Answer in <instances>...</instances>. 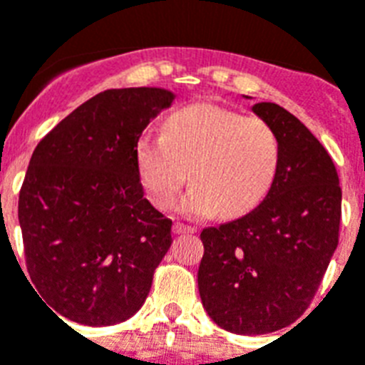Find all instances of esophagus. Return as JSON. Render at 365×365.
I'll list each match as a JSON object with an SVG mask.
<instances>
[{"instance_id":"1","label":"esophagus","mask_w":365,"mask_h":365,"mask_svg":"<svg viewBox=\"0 0 365 365\" xmlns=\"http://www.w3.org/2000/svg\"><path fill=\"white\" fill-rule=\"evenodd\" d=\"M173 233H177V235H185V233H195V227H192V225L179 224V222H177V224L173 225Z\"/></svg>"}]
</instances>
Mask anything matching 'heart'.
<instances>
[{
	"label": "heart",
	"instance_id": "heart-1",
	"mask_svg": "<svg viewBox=\"0 0 365 365\" xmlns=\"http://www.w3.org/2000/svg\"><path fill=\"white\" fill-rule=\"evenodd\" d=\"M138 173L150 203L171 209L182 186H194L180 203L192 218H237L254 209L272 186L279 160L276 132L261 117L216 104H194L168 117L164 135L138 143Z\"/></svg>",
	"mask_w": 365,
	"mask_h": 365
}]
</instances>
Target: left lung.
<instances>
[{"instance_id":"1","label":"left lung","mask_w":365,"mask_h":365,"mask_svg":"<svg viewBox=\"0 0 365 365\" xmlns=\"http://www.w3.org/2000/svg\"><path fill=\"white\" fill-rule=\"evenodd\" d=\"M252 111L278 138L276 177L252 212L201 231L197 270L205 312L242 336L276 332L308 309L338 248L341 220L338 171L317 138L274 102Z\"/></svg>"}]
</instances>
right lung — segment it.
<instances>
[{
  "label": "right lung",
  "instance_id": "obj_1",
  "mask_svg": "<svg viewBox=\"0 0 365 365\" xmlns=\"http://www.w3.org/2000/svg\"><path fill=\"white\" fill-rule=\"evenodd\" d=\"M173 101L162 87L108 89L33 150L18 222L29 278L53 315L111 327L145 302L171 246V220L143 197L135 153Z\"/></svg>",
  "mask_w": 365,
  "mask_h": 365
}]
</instances>
